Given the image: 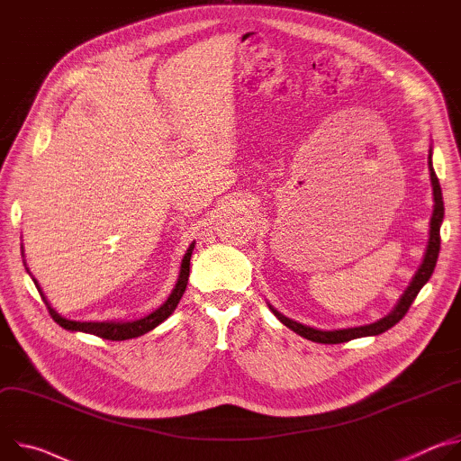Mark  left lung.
Here are the masks:
<instances>
[{
    "label": "left lung",
    "instance_id": "obj_1",
    "mask_svg": "<svg viewBox=\"0 0 461 461\" xmlns=\"http://www.w3.org/2000/svg\"><path fill=\"white\" fill-rule=\"evenodd\" d=\"M429 172H430V183H432V195H434V211H432V218H430V230H429V243H427V250L423 254V262L418 267L416 275L412 276L411 284L402 291V294L399 296V300L395 302L393 308L390 310V313H386L383 319L370 322V324H363V326H353V328H342V330H319V328H312L305 326L302 322H296L285 315H282L276 308L267 302L269 310L275 313V317L287 326L289 330H293L296 335L313 340V342H321V344H339V342H348L351 339H361V337H375L384 333L386 330H390L392 326H395L411 308L414 298L418 296V293L421 291V287L429 282V278L434 273L436 262H438V254H439V229L443 223V214H445V207H443V195H441V186L438 181V176L434 172L432 167V144L429 148Z\"/></svg>",
    "mask_w": 461,
    "mask_h": 461
}]
</instances>
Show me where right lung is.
I'll return each instance as SVG.
<instances>
[{"instance_id": "obj_1", "label": "right lung", "mask_w": 461, "mask_h": 461, "mask_svg": "<svg viewBox=\"0 0 461 461\" xmlns=\"http://www.w3.org/2000/svg\"><path fill=\"white\" fill-rule=\"evenodd\" d=\"M195 247V241H192L185 252V257L181 260V269H179V276H177V282L172 289V293L168 294V298L159 305L158 310L149 312L148 315L140 317V319H133V321H73V319H66L62 317L53 305L49 303L47 296L43 294L41 287L38 285V282L32 278L41 300L45 302L47 310L50 313V317H53V321L62 326L64 330L68 331H80V333H89V335H96L100 339H108V340H128V339H135V337H140L151 330H156L159 324H163L177 308V303L186 289V284H188V275H190V258H192V250ZM22 257H25L23 254V245H22ZM25 264V262H23ZM25 269L29 273V267L25 264ZM31 275V273H29Z\"/></svg>"}]
</instances>
